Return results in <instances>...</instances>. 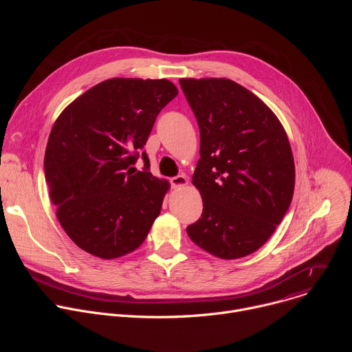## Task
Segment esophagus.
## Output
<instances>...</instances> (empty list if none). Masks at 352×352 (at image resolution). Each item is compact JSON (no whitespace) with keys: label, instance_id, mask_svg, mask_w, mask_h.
I'll return each mask as SVG.
<instances>
[{"label":"esophagus","instance_id":"esophagus-1","mask_svg":"<svg viewBox=\"0 0 352 352\" xmlns=\"http://www.w3.org/2000/svg\"><path fill=\"white\" fill-rule=\"evenodd\" d=\"M170 182H171V186H173L174 189H177V188H182V186H186V185H188V179H186V177H185V175H177V177H173V178L170 179Z\"/></svg>","mask_w":352,"mask_h":352}]
</instances>
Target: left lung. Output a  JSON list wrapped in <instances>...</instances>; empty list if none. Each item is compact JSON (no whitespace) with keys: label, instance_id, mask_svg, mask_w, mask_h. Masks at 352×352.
Returning a JSON list of instances; mask_svg holds the SVG:
<instances>
[{"label":"left lung","instance_id":"1","mask_svg":"<svg viewBox=\"0 0 352 352\" xmlns=\"http://www.w3.org/2000/svg\"><path fill=\"white\" fill-rule=\"evenodd\" d=\"M200 131L192 184L204 212L189 238L220 259L254 254L287 213L295 186L288 136L276 114L226 78L179 79Z\"/></svg>","mask_w":352,"mask_h":352}]
</instances>
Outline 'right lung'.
Listing matches in <instances>:
<instances>
[{
    "mask_svg": "<svg viewBox=\"0 0 352 352\" xmlns=\"http://www.w3.org/2000/svg\"><path fill=\"white\" fill-rule=\"evenodd\" d=\"M178 94L167 79L113 78L80 94L50 132L44 174L57 219L87 254L116 259L138 249L160 214L166 179L130 166L156 117Z\"/></svg>",
    "mask_w": 352,
    "mask_h": 352,
    "instance_id": "1",
    "label": "right lung"
}]
</instances>
